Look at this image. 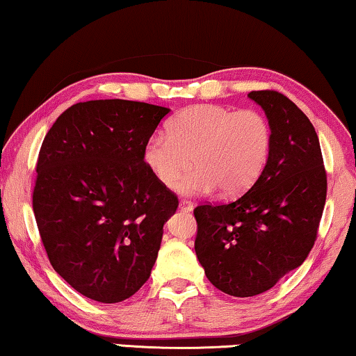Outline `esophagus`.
<instances>
[{"instance_id":"obj_1","label":"esophagus","mask_w":356,"mask_h":356,"mask_svg":"<svg viewBox=\"0 0 356 356\" xmlns=\"http://www.w3.org/2000/svg\"><path fill=\"white\" fill-rule=\"evenodd\" d=\"M193 202H191V200H181V202H179V209L181 210H184V212H191V210H193Z\"/></svg>"}]
</instances>
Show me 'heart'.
I'll return each instance as SVG.
<instances>
[{
	"instance_id": "obj_1",
	"label": "heart",
	"mask_w": 356,
	"mask_h": 356,
	"mask_svg": "<svg viewBox=\"0 0 356 356\" xmlns=\"http://www.w3.org/2000/svg\"><path fill=\"white\" fill-rule=\"evenodd\" d=\"M273 146L268 118L254 109L197 104L178 112L167 135L152 136L143 149V161L162 186L183 183L188 194H209L216 188L225 195L249 189L264 172Z\"/></svg>"
}]
</instances>
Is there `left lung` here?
<instances>
[{
    "instance_id": "obj_1",
    "label": "left lung",
    "mask_w": 356,
    "mask_h": 356,
    "mask_svg": "<svg viewBox=\"0 0 356 356\" xmlns=\"http://www.w3.org/2000/svg\"><path fill=\"white\" fill-rule=\"evenodd\" d=\"M273 146L252 188L233 202L194 209L195 255L221 292L252 297L300 266L316 241L327 179L315 127L277 91H252Z\"/></svg>"
}]
</instances>
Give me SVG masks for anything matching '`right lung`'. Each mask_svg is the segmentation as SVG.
Here are the masks:
<instances>
[{"label":"right lung","mask_w":356,"mask_h":356,"mask_svg":"<svg viewBox=\"0 0 356 356\" xmlns=\"http://www.w3.org/2000/svg\"><path fill=\"white\" fill-rule=\"evenodd\" d=\"M168 112L125 99L79 102L41 144V241L58 275L91 300H125L151 276L178 197L149 172L143 149Z\"/></svg>","instance_id":"add662e5"}]
</instances>
